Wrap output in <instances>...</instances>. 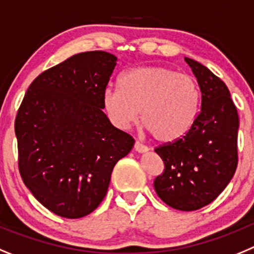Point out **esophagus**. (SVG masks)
Masks as SVG:
<instances>
[{
    "instance_id": "esophagus-1",
    "label": "esophagus",
    "mask_w": 254,
    "mask_h": 254,
    "mask_svg": "<svg viewBox=\"0 0 254 254\" xmlns=\"http://www.w3.org/2000/svg\"><path fill=\"white\" fill-rule=\"evenodd\" d=\"M134 149H135L138 153H145L149 150V148H148L147 145L141 144L140 141H135V144H134Z\"/></svg>"
}]
</instances>
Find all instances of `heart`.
<instances>
[{"mask_svg":"<svg viewBox=\"0 0 254 254\" xmlns=\"http://www.w3.org/2000/svg\"><path fill=\"white\" fill-rule=\"evenodd\" d=\"M120 88L107 87L102 106L110 122L127 129L140 119L159 143L184 138L196 122L200 88L189 74L162 65H143L123 73Z\"/></svg>","mask_w":254,"mask_h":254,"instance_id":"1","label":"heart"}]
</instances>
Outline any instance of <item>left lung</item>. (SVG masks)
<instances>
[{"label":"left lung","instance_id":"1","mask_svg":"<svg viewBox=\"0 0 254 254\" xmlns=\"http://www.w3.org/2000/svg\"><path fill=\"white\" fill-rule=\"evenodd\" d=\"M185 61L200 87V111L184 138L155 148L164 171L154 190L168 206L193 211L215 200L234 176L239 119L225 83L198 62Z\"/></svg>","mask_w":254,"mask_h":254}]
</instances>
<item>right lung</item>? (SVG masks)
<instances>
[{
	"label": "right lung",
	"instance_id": "1",
	"mask_svg": "<svg viewBox=\"0 0 254 254\" xmlns=\"http://www.w3.org/2000/svg\"><path fill=\"white\" fill-rule=\"evenodd\" d=\"M116 61L101 50L65 59L34 79L16 115L22 181L63 218H83L101 204L114 167L134 145L102 111Z\"/></svg>",
	"mask_w": 254,
	"mask_h": 254
}]
</instances>
